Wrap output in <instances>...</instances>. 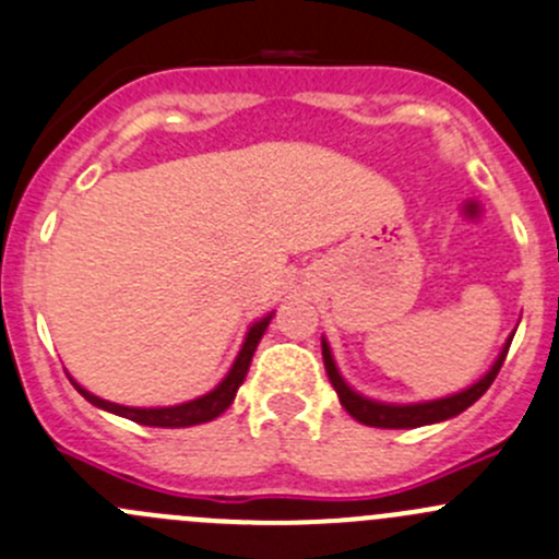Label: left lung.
I'll return each instance as SVG.
<instances>
[{
    "instance_id": "1",
    "label": "left lung",
    "mask_w": 559,
    "mask_h": 559,
    "mask_svg": "<svg viewBox=\"0 0 559 559\" xmlns=\"http://www.w3.org/2000/svg\"><path fill=\"white\" fill-rule=\"evenodd\" d=\"M513 333H516V330H513ZM513 333L508 335V341L502 344L497 360L491 362V368L478 379V382H473L469 388L459 390V393L453 395H442V399L415 401V404H390V401H377L357 393V390L341 377L338 366H335L333 360V352H330L328 338H322L324 371H328L330 384H333L335 393H338L341 406H344L355 420H360L362 426H373V429H417V426H431V424H442V420H451V417L462 415L467 406H473L475 401L491 388L497 373H500L508 349H511Z\"/></svg>"
}]
</instances>
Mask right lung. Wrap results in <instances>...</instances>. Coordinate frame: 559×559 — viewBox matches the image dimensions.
<instances>
[{
    "instance_id": "add662e5",
    "label": "right lung",
    "mask_w": 559,
    "mask_h": 559,
    "mask_svg": "<svg viewBox=\"0 0 559 559\" xmlns=\"http://www.w3.org/2000/svg\"><path fill=\"white\" fill-rule=\"evenodd\" d=\"M273 317H275V311H270L267 317L257 319V322L248 328L246 338H242V346H240V352H237L235 362H231L229 373H226V377L221 379V382L215 384L210 393L199 395V399H191V401H182V404L124 406V404H114V401H106V399H100V395L90 393V390L81 388L73 377H70V382H73V388L79 390V393L84 395L90 404H95L97 409H106V412H111V415L128 417V420H133V424L155 426V429H188V426L210 424V420H215L218 415H224V412L231 406V401H235L237 390H240L242 379H246L248 368H251L253 352H257L259 341H262L264 330H267L270 319Z\"/></svg>"
}]
</instances>
